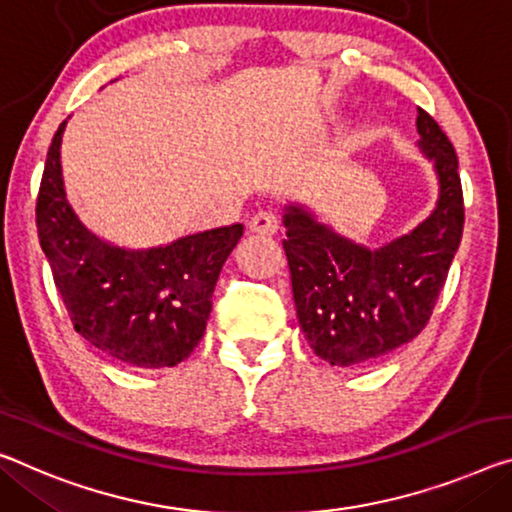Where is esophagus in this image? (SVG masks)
Masks as SVG:
<instances>
[{
  "label": "esophagus",
  "instance_id": "esophagus-1",
  "mask_svg": "<svg viewBox=\"0 0 512 512\" xmlns=\"http://www.w3.org/2000/svg\"><path fill=\"white\" fill-rule=\"evenodd\" d=\"M248 230L257 234V237H271V234L278 232V218L271 212H257L248 221Z\"/></svg>",
  "mask_w": 512,
  "mask_h": 512
}]
</instances>
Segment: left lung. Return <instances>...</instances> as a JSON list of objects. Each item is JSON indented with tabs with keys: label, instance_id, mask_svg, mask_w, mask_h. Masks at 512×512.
Masks as SVG:
<instances>
[{
	"label": "left lung",
	"instance_id": "1",
	"mask_svg": "<svg viewBox=\"0 0 512 512\" xmlns=\"http://www.w3.org/2000/svg\"><path fill=\"white\" fill-rule=\"evenodd\" d=\"M417 148L437 175V202L408 234L367 248L289 202L282 214L294 303L312 351L332 367H369L415 339L431 319L465 223L458 157L419 109Z\"/></svg>",
	"mask_w": 512,
	"mask_h": 512
}]
</instances>
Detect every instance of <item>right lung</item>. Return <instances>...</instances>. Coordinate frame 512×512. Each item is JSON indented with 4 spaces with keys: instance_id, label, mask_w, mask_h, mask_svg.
<instances>
[{
    "instance_id": "add662e5",
    "label": "right lung",
    "mask_w": 512,
    "mask_h": 512,
    "mask_svg": "<svg viewBox=\"0 0 512 512\" xmlns=\"http://www.w3.org/2000/svg\"><path fill=\"white\" fill-rule=\"evenodd\" d=\"M47 150L36 202L40 248L75 330L104 355L139 369L175 367L205 335L212 296L243 225L186 234L166 246L125 248L97 237L68 202L61 141Z\"/></svg>"
}]
</instances>
